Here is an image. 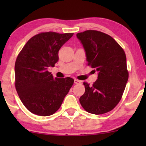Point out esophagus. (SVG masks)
Wrapping results in <instances>:
<instances>
[{
	"label": "esophagus",
	"instance_id": "34e87169",
	"mask_svg": "<svg viewBox=\"0 0 146 146\" xmlns=\"http://www.w3.org/2000/svg\"><path fill=\"white\" fill-rule=\"evenodd\" d=\"M74 83L75 84H80V83H82V81L79 80H78V79H75L74 80Z\"/></svg>",
	"mask_w": 146,
	"mask_h": 146
}]
</instances>
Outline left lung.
<instances>
[{
	"label": "left lung",
	"mask_w": 146,
	"mask_h": 146,
	"mask_svg": "<svg viewBox=\"0 0 146 146\" xmlns=\"http://www.w3.org/2000/svg\"><path fill=\"white\" fill-rule=\"evenodd\" d=\"M86 54L87 65L98 72L92 85L84 82L85 92L80 102L88 112L107 113L119 102L128 80L126 56L118 43L100 31L88 30L78 33Z\"/></svg>",
	"instance_id": "obj_1"
}]
</instances>
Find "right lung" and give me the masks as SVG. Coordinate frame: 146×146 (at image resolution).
<instances>
[{
	"mask_svg": "<svg viewBox=\"0 0 146 146\" xmlns=\"http://www.w3.org/2000/svg\"><path fill=\"white\" fill-rule=\"evenodd\" d=\"M74 33L46 32L34 36L17 58L15 88L24 106L34 114L52 115L74 84V79L54 78L48 70L58 60V51Z\"/></svg>",
	"mask_w": 146,
	"mask_h": 146,
	"instance_id": "obj_1",
	"label": "right lung"
}]
</instances>
